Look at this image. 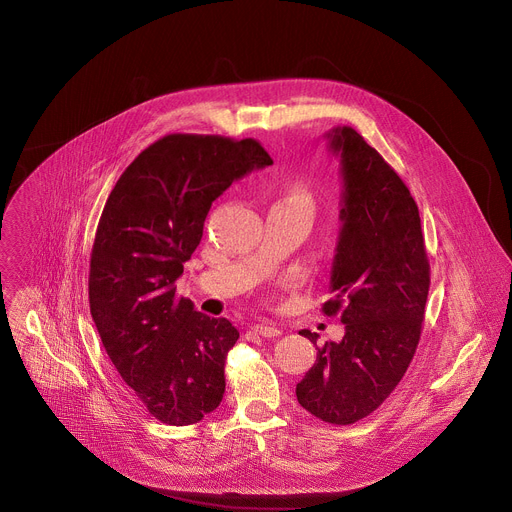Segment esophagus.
<instances>
[{
	"label": "esophagus",
	"instance_id": "34e87169",
	"mask_svg": "<svg viewBox=\"0 0 512 512\" xmlns=\"http://www.w3.org/2000/svg\"><path fill=\"white\" fill-rule=\"evenodd\" d=\"M251 330H253L255 334L263 336V338H275V336L281 334V330H279L275 324H271V322H259V324L251 326Z\"/></svg>",
	"mask_w": 512,
	"mask_h": 512
}]
</instances>
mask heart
I'll use <instances>...</instances> for the list:
<instances>
[{
    "instance_id": "obj_1",
    "label": "heart",
    "mask_w": 512,
    "mask_h": 512,
    "mask_svg": "<svg viewBox=\"0 0 512 512\" xmlns=\"http://www.w3.org/2000/svg\"><path fill=\"white\" fill-rule=\"evenodd\" d=\"M273 206L300 208V210H306L312 216L314 214V206H316V198H314L312 188L306 182L296 180V182H291V184L285 186V190L277 196Z\"/></svg>"
}]
</instances>
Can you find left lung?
Instances as JSON below:
<instances>
[{
    "instance_id": "obj_1",
    "label": "left lung",
    "mask_w": 512,
    "mask_h": 512,
    "mask_svg": "<svg viewBox=\"0 0 512 512\" xmlns=\"http://www.w3.org/2000/svg\"><path fill=\"white\" fill-rule=\"evenodd\" d=\"M340 156L342 229L326 316L344 336L318 346L296 395L314 417L350 425L371 415L399 385L419 344L429 259L417 204L399 174L352 127L328 133ZM314 344L316 332L302 330Z\"/></svg>"
}]
</instances>
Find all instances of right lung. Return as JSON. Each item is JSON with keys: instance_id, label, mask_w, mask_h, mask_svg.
Masks as SVG:
<instances>
[{"instance_id": "1", "label": "right lung", "mask_w": 512, "mask_h": 512, "mask_svg": "<svg viewBox=\"0 0 512 512\" xmlns=\"http://www.w3.org/2000/svg\"><path fill=\"white\" fill-rule=\"evenodd\" d=\"M271 164L253 137L170 133L125 168L105 202L91 251V316L117 373L162 423H198L223 401L239 330L178 298L176 279L212 202Z\"/></svg>"}]
</instances>
